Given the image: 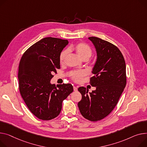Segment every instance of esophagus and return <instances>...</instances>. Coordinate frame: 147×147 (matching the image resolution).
I'll use <instances>...</instances> for the list:
<instances>
[{"instance_id": "1", "label": "esophagus", "mask_w": 147, "mask_h": 147, "mask_svg": "<svg viewBox=\"0 0 147 147\" xmlns=\"http://www.w3.org/2000/svg\"><path fill=\"white\" fill-rule=\"evenodd\" d=\"M73 89H74V92H76V91H77V87L74 86V87H73Z\"/></svg>"}]
</instances>
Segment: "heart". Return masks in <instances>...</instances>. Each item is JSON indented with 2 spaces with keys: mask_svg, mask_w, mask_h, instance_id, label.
<instances>
[{
  "mask_svg": "<svg viewBox=\"0 0 147 147\" xmlns=\"http://www.w3.org/2000/svg\"><path fill=\"white\" fill-rule=\"evenodd\" d=\"M69 49L70 50H75L77 54L79 55L82 60H89L92 54V51L90 47L86 44L83 42L78 43L76 45L72 46ZM68 53V51L67 50H64L61 53L59 57L60 63L61 64L64 63ZM84 76L85 73L83 71H76L72 72L71 74L72 79L76 82H79Z\"/></svg>",
  "mask_w": 147,
  "mask_h": 147,
  "instance_id": "heart-1",
  "label": "heart"
}]
</instances>
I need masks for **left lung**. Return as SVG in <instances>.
I'll return each mask as SVG.
<instances>
[{"label":"left lung","instance_id":"obj_1","mask_svg":"<svg viewBox=\"0 0 147 147\" xmlns=\"http://www.w3.org/2000/svg\"><path fill=\"white\" fill-rule=\"evenodd\" d=\"M89 39L97 53L90 80L96 90L89 93L88 89L80 87L82 98L78 107L84 118L95 122L105 118L118 103L126 84V64L118 47L99 38Z\"/></svg>","mask_w":147,"mask_h":147}]
</instances>
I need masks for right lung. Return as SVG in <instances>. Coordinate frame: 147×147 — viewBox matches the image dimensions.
I'll list each match as a JSON object with an SVG mask.
<instances>
[{
  "label": "right lung",
  "instance_id": "add662e5",
  "mask_svg": "<svg viewBox=\"0 0 147 147\" xmlns=\"http://www.w3.org/2000/svg\"><path fill=\"white\" fill-rule=\"evenodd\" d=\"M68 41L47 37L29 47L19 65L21 95L28 108L40 119L49 121L60 114L62 102L73 92L71 84H58L50 81L60 68V55Z\"/></svg>",
  "mask_w": 147,
  "mask_h": 147
}]
</instances>
